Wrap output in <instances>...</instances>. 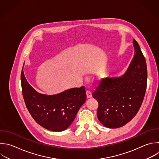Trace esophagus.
<instances>
[{
	"label": "esophagus",
	"mask_w": 159,
	"mask_h": 159,
	"mask_svg": "<svg viewBox=\"0 0 159 159\" xmlns=\"http://www.w3.org/2000/svg\"><path fill=\"white\" fill-rule=\"evenodd\" d=\"M86 97L88 99H89L91 98H92V94L89 91H86Z\"/></svg>",
	"instance_id": "34e87169"
}]
</instances>
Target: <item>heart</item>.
I'll return each instance as SVG.
<instances>
[{"instance_id":"b5f03b06","label":"heart","mask_w":159,"mask_h":159,"mask_svg":"<svg viewBox=\"0 0 159 159\" xmlns=\"http://www.w3.org/2000/svg\"><path fill=\"white\" fill-rule=\"evenodd\" d=\"M107 77V76L106 75H104V76L101 77V78H102V79H106Z\"/></svg>"}]
</instances>
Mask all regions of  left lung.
I'll return each instance as SVG.
<instances>
[{
    "label": "left lung",
    "instance_id": "8db88e82",
    "mask_svg": "<svg viewBox=\"0 0 159 159\" xmlns=\"http://www.w3.org/2000/svg\"><path fill=\"white\" fill-rule=\"evenodd\" d=\"M134 57L124 74L107 78L93 93L99 104L97 116L108 128L120 127L137 114L147 88L145 59L138 43L133 40Z\"/></svg>",
    "mask_w": 159,
    "mask_h": 159
}]
</instances>
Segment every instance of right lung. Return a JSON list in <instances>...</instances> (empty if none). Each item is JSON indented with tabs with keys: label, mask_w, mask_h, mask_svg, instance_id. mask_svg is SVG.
I'll list each match as a JSON object with an SVG mask.
<instances>
[{
	"label": "right lung",
	"mask_w": 159,
	"mask_h": 159,
	"mask_svg": "<svg viewBox=\"0 0 159 159\" xmlns=\"http://www.w3.org/2000/svg\"><path fill=\"white\" fill-rule=\"evenodd\" d=\"M21 83L24 99L30 114L39 124L51 131L61 132L68 129L86 99L84 86L53 95L37 92L27 81L24 66Z\"/></svg>",
	"instance_id": "add662e5"
}]
</instances>
